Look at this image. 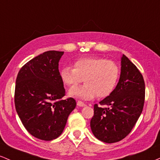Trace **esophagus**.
I'll return each mask as SVG.
<instances>
[{
	"label": "esophagus",
	"mask_w": 160,
	"mask_h": 160,
	"mask_svg": "<svg viewBox=\"0 0 160 160\" xmlns=\"http://www.w3.org/2000/svg\"><path fill=\"white\" fill-rule=\"evenodd\" d=\"M77 105H78V107H85L86 104L84 103V102L81 101V100H78V101L77 102Z\"/></svg>",
	"instance_id": "34e87169"
}]
</instances>
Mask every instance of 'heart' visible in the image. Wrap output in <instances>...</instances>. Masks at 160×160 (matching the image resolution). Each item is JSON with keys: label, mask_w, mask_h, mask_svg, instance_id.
Wrapping results in <instances>:
<instances>
[{"label": "heart", "mask_w": 160, "mask_h": 160, "mask_svg": "<svg viewBox=\"0 0 160 160\" xmlns=\"http://www.w3.org/2000/svg\"><path fill=\"white\" fill-rule=\"evenodd\" d=\"M66 85L74 87L83 80L85 85L69 90V95L83 100L109 96L116 88L120 76V67L113 60L98 57H82L73 62V69L66 66L60 72Z\"/></svg>", "instance_id": "1"}]
</instances>
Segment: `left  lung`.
Returning <instances> with one entry per match:
<instances>
[{"mask_svg": "<svg viewBox=\"0 0 160 160\" xmlns=\"http://www.w3.org/2000/svg\"><path fill=\"white\" fill-rule=\"evenodd\" d=\"M121 75L112 93L94 106L91 128L105 143L120 141L132 132L142 112L145 100L143 75L125 55L121 61Z\"/></svg>", "mask_w": 160, "mask_h": 160, "instance_id": "1", "label": "left lung"}]
</instances>
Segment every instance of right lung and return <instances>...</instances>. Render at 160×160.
I'll use <instances>...</instances> for the list:
<instances>
[{
    "label": "right lung",
    "instance_id": "obj_1",
    "mask_svg": "<svg viewBox=\"0 0 160 160\" xmlns=\"http://www.w3.org/2000/svg\"><path fill=\"white\" fill-rule=\"evenodd\" d=\"M62 51H49L26 62L16 80V110L29 134L42 141L56 139L63 132L75 108L72 98L66 95L59 72Z\"/></svg>",
    "mask_w": 160,
    "mask_h": 160
}]
</instances>
